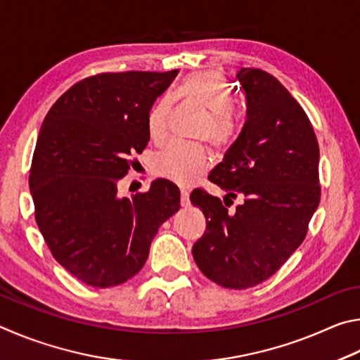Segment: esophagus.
<instances>
[{"label": "esophagus", "mask_w": 360, "mask_h": 360, "mask_svg": "<svg viewBox=\"0 0 360 360\" xmlns=\"http://www.w3.org/2000/svg\"><path fill=\"white\" fill-rule=\"evenodd\" d=\"M180 204L181 207L190 205V191H188L186 188H181L180 190Z\"/></svg>", "instance_id": "34e87169"}]
</instances>
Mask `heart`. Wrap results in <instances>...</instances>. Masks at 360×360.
Masks as SVG:
<instances>
[{
  "instance_id": "obj_1",
  "label": "heart",
  "mask_w": 360,
  "mask_h": 360,
  "mask_svg": "<svg viewBox=\"0 0 360 360\" xmlns=\"http://www.w3.org/2000/svg\"><path fill=\"white\" fill-rule=\"evenodd\" d=\"M176 96L188 103H196L209 110L198 131L199 139H207L215 148H224L236 137V120L232 115V94L215 72L190 74L181 84ZM174 98L164 94L148 113L147 126L150 139L156 143L166 141ZM209 167V156L204 145L170 142L155 158L156 172L176 184H191Z\"/></svg>"
}]
</instances>
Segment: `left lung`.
I'll list each match as a JSON object with an SVG mask.
<instances>
[{
	"label": "left lung",
	"mask_w": 360,
	"mask_h": 360,
	"mask_svg": "<svg viewBox=\"0 0 360 360\" xmlns=\"http://www.w3.org/2000/svg\"><path fill=\"white\" fill-rule=\"evenodd\" d=\"M238 88L247 120L236 142L209 179L226 198H243L229 212L202 190L193 205L207 219L193 257L207 278L229 289H247L270 278L307 236L321 199L319 147L300 104L274 75L242 68Z\"/></svg>",
	"instance_id": "obj_1"
}]
</instances>
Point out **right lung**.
Here are the masks:
<instances>
[{
	"label": "right lung",
	"mask_w": 360,
	"mask_h": 360,
	"mask_svg": "<svg viewBox=\"0 0 360 360\" xmlns=\"http://www.w3.org/2000/svg\"><path fill=\"white\" fill-rule=\"evenodd\" d=\"M176 74L93 75L44 118L30 172L36 223L55 259L88 286L132 278L160 226L180 209L179 186L166 179L147 193L118 196L132 156L150 141L151 107Z\"/></svg>",
	"instance_id": "1"
}]
</instances>
